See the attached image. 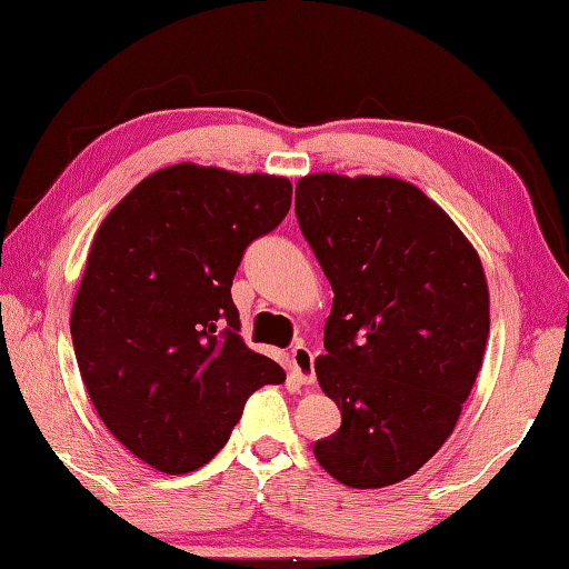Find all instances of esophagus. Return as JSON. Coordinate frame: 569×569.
<instances>
[{"mask_svg": "<svg viewBox=\"0 0 569 569\" xmlns=\"http://www.w3.org/2000/svg\"><path fill=\"white\" fill-rule=\"evenodd\" d=\"M291 365L293 375L301 385H313L317 380V372H313V351L309 347H293L291 349Z\"/></svg>", "mask_w": 569, "mask_h": 569, "instance_id": "esophagus-1", "label": "esophagus"}]
</instances>
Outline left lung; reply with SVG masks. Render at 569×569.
I'll list each match as a JSON object with an SVG mask.
<instances>
[{
	"label": "left lung",
	"instance_id": "left-lung-1",
	"mask_svg": "<svg viewBox=\"0 0 569 569\" xmlns=\"http://www.w3.org/2000/svg\"><path fill=\"white\" fill-rule=\"evenodd\" d=\"M296 218L333 291L317 377L341 426L313 456L351 489L405 481L453 432L483 362L479 252L395 177H303Z\"/></svg>",
	"mask_w": 569,
	"mask_h": 569
}]
</instances>
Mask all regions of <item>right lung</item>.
<instances>
[{"instance_id":"obj_1","label":"right lung","mask_w":569,"mask_h":569,"mask_svg":"<svg viewBox=\"0 0 569 569\" xmlns=\"http://www.w3.org/2000/svg\"><path fill=\"white\" fill-rule=\"evenodd\" d=\"M291 192L187 161L141 179L96 232L70 313L78 369L106 428L161 473L212 461L250 395L286 380L240 339L230 288Z\"/></svg>"}]
</instances>
